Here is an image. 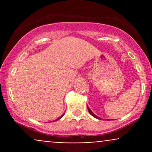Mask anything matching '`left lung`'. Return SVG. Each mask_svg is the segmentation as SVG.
<instances>
[{
    "label": "left lung",
    "instance_id": "left-lung-1",
    "mask_svg": "<svg viewBox=\"0 0 152 152\" xmlns=\"http://www.w3.org/2000/svg\"><path fill=\"white\" fill-rule=\"evenodd\" d=\"M87 109H88V112L90 113V114H91V115H92V116H93L94 117H95V118H98V119H102V118H99V117H98V116H96V115L94 114V113L92 112L91 111L90 109H89V108H88V106H87ZM107 120H111V119H107Z\"/></svg>",
    "mask_w": 152,
    "mask_h": 152
}]
</instances>
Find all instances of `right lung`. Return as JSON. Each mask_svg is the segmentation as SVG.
Segmentation results:
<instances>
[{"label":"right lung","mask_w":152,"mask_h":152,"mask_svg":"<svg viewBox=\"0 0 152 152\" xmlns=\"http://www.w3.org/2000/svg\"><path fill=\"white\" fill-rule=\"evenodd\" d=\"M64 114H62V115H61V116H60V117H59V118H56V120H55V121H57V120L60 119V118H62V117H63V116H64Z\"/></svg>","instance_id":"add662e5"}]
</instances>
